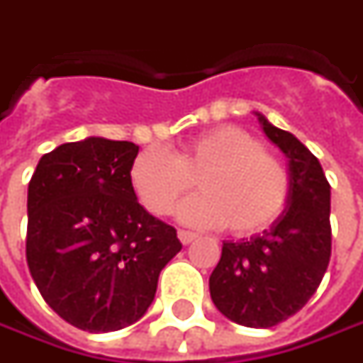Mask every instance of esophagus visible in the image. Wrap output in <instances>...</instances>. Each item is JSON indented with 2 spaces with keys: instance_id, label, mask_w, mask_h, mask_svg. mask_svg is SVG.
Instances as JSON below:
<instances>
[{
  "instance_id": "esophagus-1",
  "label": "esophagus",
  "mask_w": 363,
  "mask_h": 363,
  "mask_svg": "<svg viewBox=\"0 0 363 363\" xmlns=\"http://www.w3.org/2000/svg\"><path fill=\"white\" fill-rule=\"evenodd\" d=\"M179 239H181L182 245H189L193 243L194 239H196V233H191V231H179Z\"/></svg>"
}]
</instances>
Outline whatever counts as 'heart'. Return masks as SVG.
I'll list each match as a JSON object with an SVG mask.
<instances>
[{"mask_svg":"<svg viewBox=\"0 0 363 363\" xmlns=\"http://www.w3.org/2000/svg\"><path fill=\"white\" fill-rule=\"evenodd\" d=\"M132 189L152 215H169L191 191L201 193L179 206V219L191 227H223L233 235L267 229L287 205L291 179L281 160L239 126H219L194 136L181 150L148 146L132 160Z\"/></svg>","mask_w":363,"mask_h":363,"instance_id":"1","label":"heart"}]
</instances>
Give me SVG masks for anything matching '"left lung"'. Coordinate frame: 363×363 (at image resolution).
Returning <instances> with one entry per match:
<instances>
[{"label":"left lung","mask_w":363,"mask_h":363,"mask_svg":"<svg viewBox=\"0 0 363 363\" xmlns=\"http://www.w3.org/2000/svg\"><path fill=\"white\" fill-rule=\"evenodd\" d=\"M255 114L265 136L287 157L291 191L269 229L223 243L208 289L225 318L247 328H273L306 306L323 279L331 255V193L306 144Z\"/></svg>","instance_id":"1"}]
</instances>
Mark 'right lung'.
Instances as JSON below:
<instances>
[{"instance_id": "obj_1", "label": "right lung", "mask_w": 363, "mask_h": 363, "mask_svg": "<svg viewBox=\"0 0 363 363\" xmlns=\"http://www.w3.org/2000/svg\"><path fill=\"white\" fill-rule=\"evenodd\" d=\"M138 146L90 136L40 158L28 186L26 257L45 303L74 328L116 331L143 318L182 249L132 189Z\"/></svg>"}]
</instances>
